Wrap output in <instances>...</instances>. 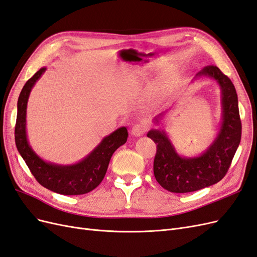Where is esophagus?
<instances>
[{"label": "esophagus", "instance_id": "1", "mask_svg": "<svg viewBox=\"0 0 257 257\" xmlns=\"http://www.w3.org/2000/svg\"><path fill=\"white\" fill-rule=\"evenodd\" d=\"M147 131V125L144 123H138L135 124V125L132 127L131 130V134L135 136V137H139V136H143Z\"/></svg>", "mask_w": 257, "mask_h": 257}]
</instances>
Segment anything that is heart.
I'll return each mask as SVG.
<instances>
[{
	"mask_svg": "<svg viewBox=\"0 0 257 257\" xmlns=\"http://www.w3.org/2000/svg\"><path fill=\"white\" fill-rule=\"evenodd\" d=\"M163 92H164V90H163L162 88H159V89L157 90V92H155V93H154V95H155V96H157V97H158V96H161V95L163 94Z\"/></svg>",
	"mask_w": 257,
	"mask_h": 257,
	"instance_id": "obj_1",
	"label": "heart"
}]
</instances>
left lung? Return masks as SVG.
<instances>
[{
	"label": "left lung",
	"mask_w": 257,
	"mask_h": 257,
	"mask_svg": "<svg viewBox=\"0 0 257 257\" xmlns=\"http://www.w3.org/2000/svg\"><path fill=\"white\" fill-rule=\"evenodd\" d=\"M200 77L212 78L221 90L222 122L212 144L198 157L188 158L178 154L165 131L152 128L147 134L157 144L154 177L161 186L173 193L198 191L222 180L240 144L241 121L234 84L214 65L204 67L194 79ZM166 113H160L153 122L159 124Z\"/></svg>",
	"instance_id": "1"
}]
</instances>
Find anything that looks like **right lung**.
Segmentation results:
<instances>
[{"instance_id": "add662e5", "label": "right lung", "mask_w": 257, "mask_h": 257, "mask_svg": "<svg viewBox=\"0 0 257 257\" xmlns=\"http://www.w3.org/2000/svg\"><path fill=\"white\" fill-rule=\"evenodd\" d=\"M42 67L26 82L17 103L15 142L31 173L38 183L62 195H81L94 190L103 181L113 152L127 141V130L122 126L103 138L87 157L72 165H59L46 162L34 152L27 135V105L36 81L46 72Z\"/></svg>"}]
</instances>
